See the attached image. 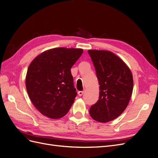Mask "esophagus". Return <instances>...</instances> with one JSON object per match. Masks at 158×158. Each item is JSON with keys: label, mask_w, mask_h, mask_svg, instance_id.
I'll list each match as a JSON object with an SVG mask.
<instances>
[{"label": "esophagus", "mask_w": 158, "mask_h": 158, "mask_svg": "<svg viewBox=\"0 0 158 158\" xmlns=\"http://www.w3.org/2000/svg\"><path fill=\"white\" fill-rule=\"evenodd\" d=\"M84 92H85L84 90H83V91H79V92H78V94L79 96H82V95L84 94Z\"/></svg>", "instance_id": "1"}]
</instances>
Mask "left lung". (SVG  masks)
I'll list each match as a JSON object with an SVG mask.
<instances>
[{"instance_id":"obj_1","label":"left lung","mask_w":158,"mask_h":158,"mask_svg":"<svg viewBox=\"0 0 158 158\" xmlns=\"http://www.w3.org/2000/svg\"><path fill=\"white\" fill-rule=\"evenodd\" d=\"M99 85L98 101L89 109L94 120L107 123L125 111L133 89V78L127 65L108 51L89 50Z\"/></svg>"}]
</instances>
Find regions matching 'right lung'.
Wrapping results in <instances>:
<instances>
[{
	"mask_svg": "<svg viewBox=\"0 0 158 158\" xmlns=\"http://www.w3.org/2000/svg\"><path fill=\"white\" fill-rule=\"evenodd\" d=\"M82 53V49L59 47L42 52L30 64L27 92L42 114L55 119L69 112L77 95L70 69Z\"/></svg>",
	"mask_w": 158,
	"mask_h": 158,
	"instance_id": "right-lung-1",
	"label": "right lung"
}]
</instances>
